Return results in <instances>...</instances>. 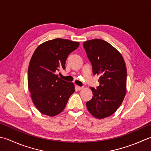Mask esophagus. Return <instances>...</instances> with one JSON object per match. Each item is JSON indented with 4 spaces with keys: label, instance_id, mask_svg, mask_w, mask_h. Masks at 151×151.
Masks as SVG:
<instances>
[{
    "label": "esophagus",
    "instance_id": "obj_1",
    "mask_svg": "<svg viewBox=\"0 0 151 151\" xmlns=\"http://www.w3.org/2000/svg\"><path fill=\"white\" fill-rule=\"evenodd\" d=\"M76 88L78 89V90H81V89L83 88V87H80V86H76Z\"/></svg>",
    "mask_w": 151,
    "mask_h": 151
}]
</instances>
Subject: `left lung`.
Segmentation results:
<instances>
[{"label": "left lung", "instance_id": "8db88e82", "mask_svg": "<svg viewBox=\"0 0 151 151\" xmlns=\"http://www.w3.org/2000/svg\"><path fill=\"white\" fill-rule=\"evenodd\" d=\"M83 47L93 66L94 75L100 76V85L91 87L93 96L86 103L88 111L97 119L114 113L121 105L127 91V68L121 54L101 39L86 41Z\"/></svg>", "mask_w": 151, "mask_h": 151}]
</instances>
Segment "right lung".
I'll list each match as a JSON object with an SVG mask.
<instances>
[{
  "instance_id": "obj_1",
  "label": "right lung",
  "mask_w": 151,
  "mask_h": 151,
  "mask_svg": "<svg viewBox=\"0 0 151 151\" xmlns=\"http://www.w3.org/2000/svg\"><path fill=\"white\" fill-rule=\"evenodd\" d=\"M79 45L78 42L56 38L43 43L34 52L28 69V86L33 103L42 114H59L75 92L73 83L60 79L57 73L65 69L67 57Z\"/></svg>"
}]
</instances>
